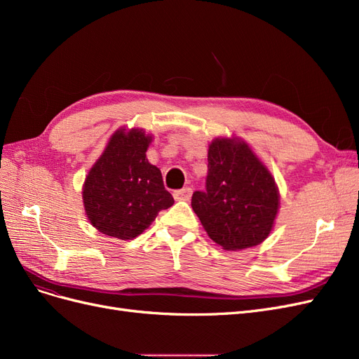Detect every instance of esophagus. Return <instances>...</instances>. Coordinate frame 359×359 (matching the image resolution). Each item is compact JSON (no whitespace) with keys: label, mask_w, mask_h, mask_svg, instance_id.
Instances as JSON below:
<instances>
[{"label":"esophagus","mask_w":359,"mask_h":359,"mask_svg":"<svg viewBox=\"0 0 359 359\" xmlns=\"http://www.w3.org/2000/svg\"><path fill=\"white\" fill-rule=\"evenodd\" d=\"M191 193H193V190L190 187H184V189L177 190L175 193H173V198H175V201L189 202L191 199Z\"/></svg>","instance_id":"1"}]
</instances>
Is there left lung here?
<instances>
[{"label": "left lung", "instance_id": "1", "mask_svg": "<svg viewBox=\"0 0 359 359\" xmlns=\"http://www.w3.org/2000/svg\"><path fill=\"white\" fill-rule=\"evenodd\" d=\"M191 208L215 244L238 252L266 240L280 193L273 173L245 140L215 137L208 148L206 190L193 193Z\"/></svg>", "mask_w": 359, "mask_h": 359}]
</instances>
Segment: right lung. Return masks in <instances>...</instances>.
Masks as SVG:
<instances>
[{
  "instance_id": "right-lung-1",
  "label": "right lung",
  "mask_w": 359,
  "mask_h": 359,
  "mask_svg": "<svg viewBox=\"0 0 359 359\" xmlns=\"http://www.w3.org/2000/svg\"><path fill=\"white\" fill-rule=\"evenodd\" d=\"M151 142L144 128H118L85 177V214L103 235L132 240L173 205L160 169L147 158Z\"/></svg>"
}]
</instances>
